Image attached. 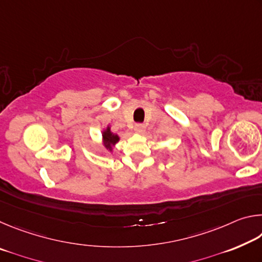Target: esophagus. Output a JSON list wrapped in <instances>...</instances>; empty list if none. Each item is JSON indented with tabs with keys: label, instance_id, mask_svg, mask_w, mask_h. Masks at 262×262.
<instances>
[{
	"label": "esophagus",
	"instance_id": "esophagus-1",
	"mask_svg": "<svg viewBox=\"0 0 262 262\" xmlns=\"http://www.w3.org/2000/svg\"><path fill=\"white\" fill-rule=\"evenodd\" d=\"M134 132L136 133V134L143 135L144 132H145V126L144 125H136L134 127Z\"/></svg>",
	"mask_w": 262,
	"mask_h": 262
}]
</instances>
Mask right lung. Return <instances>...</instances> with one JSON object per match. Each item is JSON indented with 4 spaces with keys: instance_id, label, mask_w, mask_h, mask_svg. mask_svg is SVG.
Returning <instances> with one entry per match:
<instances>
[{
    "instance_id": "obj_1",
    "label": "right lung",
    "mask_w": 262,
    "mask_h": 262,
    "mask_svg": "<svg viewBox=\"0 0 262 262\" xmlns=\"http://www.w3.org/2000/svg\"><path fill=\"white\" fill-rule=\"evenodd\" d=\"M119 141H120V136L117 133H113L111 130V125L108 123L106 128H104L103 132H101V144H103V147L108 152L112 154L114 147L117 145Z\"/></svg>"
}]
</instances>
